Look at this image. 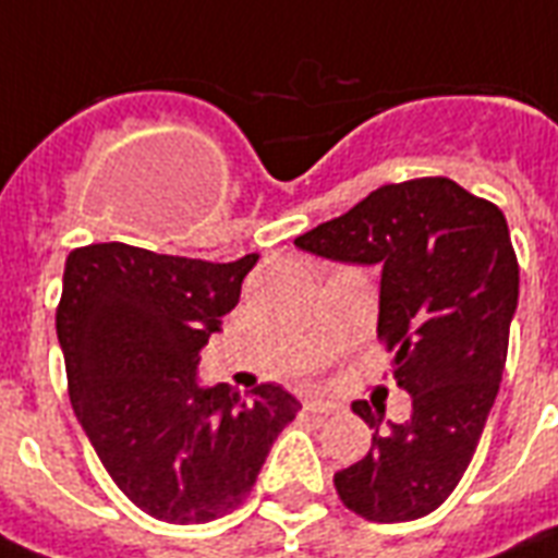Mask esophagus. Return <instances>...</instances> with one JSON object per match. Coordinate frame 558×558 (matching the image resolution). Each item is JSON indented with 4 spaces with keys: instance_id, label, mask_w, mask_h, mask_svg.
I'll use <instances>...</instances> for the list:
<instances>
[{
    "instance_id": "34e87169",
    "label": "esophagus",
    "mask_w": 558,
    "mask_h": 558,
    "mask_svg": "<svg viewBox=\"0 0 558 558\" xmlns=\"http://www.w3.org/2000/svg\"><path fill=\"white\" fill-rule=\"evenodd\" d=\"M304 412H310V415H333V412H339V403L327 401V398H304Z\"/></svg>"
}]
</instances>
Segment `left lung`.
Listing matches in <instances>:
<instances>
[{
	"instance_id": "1",
	"label": "left lung",
	"mask_w": 558,
	"mask_h": 558,
	"mask_svg": "<svg viewBox=\"0 0 558 558\" xmlns=\"http://www.w3.org/2000/svg\"><path fill=\"white\" fill-rule=\"evenodd\" d=\"M295 245L380 269L377 336L395 348V380L412 398L401 424L354 401L372 450L336 471V492L380 524L430 515L465 474L504 377L518 310L506 216L450 178H415L374 190Z\"/></svg>"
}]
</instances>
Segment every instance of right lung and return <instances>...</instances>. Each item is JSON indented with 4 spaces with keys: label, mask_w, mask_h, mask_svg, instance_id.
<instances>
[{
    "label": "right lung",
    "mask_w": 558,
    "mask_h": 558,
    "mask_svg": "<svg viewBox=\"0 0 558 558\" xmlns=\"http://www.w3.org/2000/svg\"><path fill=\"white\" fill-rule=\"evenodd\" d=\"M260 260H190L125 242L66 257L58 304L75 418L122 495L157 521L207 524L248 497L301 410L283 386H202V348Z\"/></svg>",
    "instance_id": "right-lung-1"
}]
</instances>
